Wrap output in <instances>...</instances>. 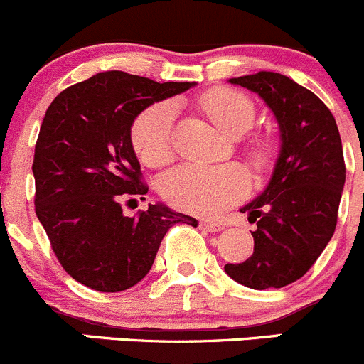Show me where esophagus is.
I'll return each instance as SVG.
<instances>
[{
  "label": "esophagus",
  "mask_w": 364,
  "mask_h": 364,
  "mask_svg": "<svg viewBox=\"0 0 364 364\" xmlns=\"http://www.w3.org/2000/svg\"><path fill=\"white\" fill-rule=\"evenodd\" d=\"M200 227H203L204 230H208V232H220V230L225 229V225L220 222H209V220H203L200 222Z\"/></svg>",
  "instance_id": "obj_1"
}]
</instances>
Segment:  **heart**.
<instances>
[{"label": "heart", "instance_id": "b5f03b06", "mask_svg": "<svg viewBox=\"0 0 364 364\" xmlns=\"http://www.w3.org/2000/svg\"><path fill=\"white\" fill-rule=\"evenodd\" d=\"M199 107L216 128L229 137H240L255 121V105L250 98L230 87H213L199 98ZM171 104H155L144 109L132 124V146L149 167H161L172 159ZM245 155L255 168H262L273 155V142L253 137L245 144ZM248 178L237 165H179L160 183L164 199L174 208L196 215H215L236 203L247 192Z\"/></svg>", "mask_w": 364, "mask_h": 364}]
</instances>
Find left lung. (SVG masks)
I'll use <instances>...</instances> for the list:
<instances>
[{
  "label": "left lung",
  "mask_w": 364,
  "mask_h": 364,
  "mask_svg": "<svg viewBox=\"0 0 364 364\" xmlns=\"http://www.w3.org/2000/svg\"><path fill=\"white\" fill-rule=\"evenodd\" d=\"M259 95L280 127V155L266 190L241 208L253 230V253L225 273L255 291L299 280L335 234L345 185L336 121L324 102L287 75L259 72L229 79Z\"/></svg>",
  "instance_id": "8db88e82"
}]
</instances>
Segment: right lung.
Instances as JSON below:
<instances>
[{"instance_id": "add662e5", "label": "right lung", "mask_w": 364, "mask_h": 364, "mask_svg": "<svg viewBox=\"0 0 364 364\" xmlns=\"http://www.w3.org/2000/svg\"><path fill=\"white\" fill-rule=\"evenodd\" d=\"M192 86L112 70L67 87L47 109L33 160L35 211L60 264L79 284L127 291L149 273L174 223L197 227L196 218L165 204L123 213V203L148 193L132 146L135 117Z\"/></svg>"}]
</instances>
